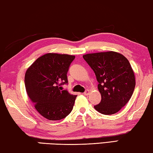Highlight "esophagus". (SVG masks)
<instances>
[{
	"instance_id": "obj_1",
	"label": "esophagus",
	"mask_w": 153,
	"mask_h": 153,
	"mask_svg": "<svg viewBox=\"0 0 153 153\" xmlns=\"http://www.w3.org/2000/svg\"><path fill=\"white\" fill-rule=\"evenodd\" d=\"M89 91H88V90H86V91H85V92H84V95H88V94H89Z\"/></svg>"
}]
</instances>
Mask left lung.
<instances>
[{"instance_id": "1", "label": "left lung", "mask_w": 153, "mask_h": 153, "mask_svg": "<svg viewBox=\"0 0 153 153\" xmlns=\"http://www.w3.org/2000/svg\"><path fill=\"white\" fill-rule=\"evenodd\" d=\"M83 59L93 70L101 95L94 108L103 114H114L131 97L135 86L134 73L124 56L115 52L88 54Z\"/></svg>"}]
</instances>
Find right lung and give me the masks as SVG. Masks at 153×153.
<instances>
[{
    "label": "right lung",
    "instance_id": "right-lung-1",
    "mask_svg": "<svg viewBox=\"0 0 153 153\" xmlns=\"http://www.w3.org/2000/svg\"><path fill=\"white\" fill-rule=\"evenodd\" d=\"M74 56L46 54L28 68L24 77L29 99L41 115L50 120H59L71 113L77 95L62 90L68 84L67 72Z\"/></svg>",
    "mask_w": 153,
    "mask_h": 153
}]
</instances>
